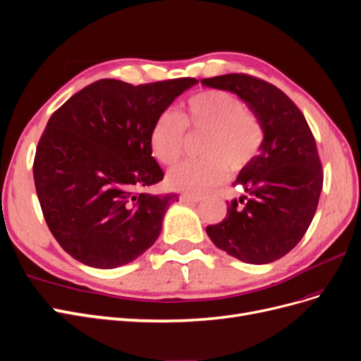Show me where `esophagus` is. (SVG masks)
I'll use <instances>...</instances> for the list:
<instances>
[{"mask_svg":"<svg viewBox=\"0 0 361 361\" xmlns=\"http://www.w3.org/2000/svg\"><path fill=\"white\" fill-rule=\"evenodd\" d=\"M180 199H181L183 202H188V204H196V202H201V201H202V196L184 193V195H181V197H180Z\"/></svg>","mask_w":361,"mask_h":361,"instance_id":"esophagus-1","label":"esophagus"}]
</instances>
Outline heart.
<instances>
[{
  "label": "heart",
  "instance_id": "obj_1",
  "mask_svg": "<svg viewBox=\"0 0 361 361\" xmlns=\"http://www.w3.org/2000/svg\"><path fill=\"white\" fill-rule=\"evenodd\" d=\"M185 128L207 132L202 160L180 164L168 173L172 189L199 193L220 184L228 169L239 172L257 157L264 141V128L233 93L209 89L190 97L176 111L160 113L150 129V149L164 165L177 164L184 153Z\"/></svg>",
  "mask_w": 361,
  "mask_h": 361
}]
</instances>
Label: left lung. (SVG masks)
Listing matches in <instances>:
<instances>
[{
    "instance_id": "1",
    "label": "left lung",
    "mask_w": 361,
    "mask_h": 361,
    "mask_svg": "<svg viewBox=\"0 0 361 361\" xmlns=\"http://www.w3.org/2000/svg\"><path fill=\"white\" fill-rule=\"evenodd\" d=\"M201 83L236 93L264 128L260 153L233 183L244 193L228 202V217L207 226V233L241 262H275L298 245L317 211L323 171L315 138L296 104L264 80L224 74Z\"/></svg>"
}]
</instances>
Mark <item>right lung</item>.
I'll return each mask as SVG.
<instances>
[{
    "label": "right lung",
    "instance_id": "right-lung-1",
    "mask_svg": "<svg viewBox=\"0 0 361 361\" xmlns=\"http://www.w3.org/2000/svg\"><path fill=\"white\" fill-rule=\"evenodd\" d=\"M196 83L192 77L138 86L102 78L51 114L37 145L34 181L49 229L71 257L114 269L154 244L178 195L137 193L164 178L150 129Z\"/></svg>",
    "mask_w": 361,
    "mask_h": 361
}]
</instances>
